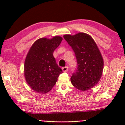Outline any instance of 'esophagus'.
<instances>
[{
  "mask_svg": "<svg viewBox=\"0 0 125 125\" xmlns=\"http://www.w3.org/2000/svg\"><path fill=\"white\" fill-rule=\"evenodd\" d=\"M68 67L67 66H65V67H62V71L63 72H67L68 71Z\"/></svg>",
  "mask_w": 125,
  "mask_h": 125,
  "instance_id": "obj_1",
  "label": "esophagus"
}]
</instances>
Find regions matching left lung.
I'll return each instance as SVG.
<instances>
[{
    "mask_svg": "<svg viewBox=\"0 0 125 125\" xmlns=\"http://www.w3.org/2000/svg\"><path fill=\"white\" fill-rule=\"evenodd\" d=\"M63 38L77 59V68L71 78L72 84L80 90H89L99 82L102 74L104 59L99 49L93 38L84 33L64 35Z\"/></svg>",
    "mask_w": 125,
    "mask_h": 125,
    "instance_id": "1",
    "label": "left lung"
}]
</instances>
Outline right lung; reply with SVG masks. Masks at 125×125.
Listing matches in <instances>:
<instances>
[{"instance_id": "right-lung-1", "label": "right lung", "mask_w": 125, "mask_h": 125, "mask_svg": "<svg viewBox=\"0 0 125 125\" xmlns=\"http://www.w3.org/2000/svg\"><path fill=\"white\" fill-rule=\"evenodd\" d=\"M62 39L58 36L51 39H39L27 54L24 64L25 79L31 89L38 93L49 92L62 73L53 55Z\"/></svg>"}]
</instances>
